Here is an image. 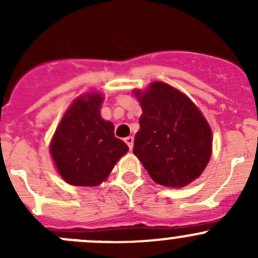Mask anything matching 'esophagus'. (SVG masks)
<instances>
[{
  "label": "esophagus",
  "mask_w": 258,
  "mask_h": 258,
  "mask_svg": "<svg viewBox=\"0 0 258 258\" xmlns=\"http://www.w3.org/2000/svg\"><path fill=\"white\" fill-rule=\"evenodd\" d=\"M124 142H126L127 146H128L130 150H132V148H134V137L132 136L126 137V139H124Z\"/></svg>",
  "instance_id": "obj_1"
}]
</instances>
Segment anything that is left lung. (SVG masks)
<instances>
[{
	"instance_id": "1",
	"label": "left lung",
	"mask_w": 258,
	"mask_h": 258,
	"mask_svg": "<svg viewBox=\"0 0 258 258\" xmlns=\"http://www.w3.org/2000/svg\"><path fill=\"white\" fill-rule=\"evenodd\" d=\"M141 103L140 131L134 153L151 178L170 187H183L206 168L212 148V132L191 100L163 82L151 83Z\"/></svg>"
}]
</instances>
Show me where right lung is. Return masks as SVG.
Listing matches in <instances>:
<instances>
[{
    "label": "right lung",
    "mask_w": 258,
    "mask_h": 258,
    "mask_svg": "<svg viewBox=\"0 0 258 258\" xmlns=\"http://www.w3.org/2000/svg\"><path fill=\"white\" fill-rule=\"evenodd\" d=\"M98 93L80 97L59 122L49 151L59 175L74 186H97L105 181L128 146L114 137V127L100 116Z\"/></svg>",
    "instance_id": "right-lung-1"
}]
</instances>
